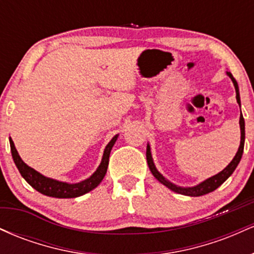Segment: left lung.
<instances>
[{
	"label": "left lung",
	"mask_w": 254,
	"mask_h": 254,
	"mask_svg": "<svg viewBox=\"0 0 254 254\" xmlns=\"http://www.w3.org/2000/svg\"><path fill=\"white\" fill-rule=\"evenodd\" d=\"M227 75L230 77V80L233 81L235 87V92H237V101L239 104V106H241V101H240V93H239V86L238 82L235 81V78L233 77V75L230 74V71H227ZM241 112V110H240ZM239 124H240V132H241V137H240V145H239V149L235 154V156L233 157L232 161L229 162V165L227 166L224 170H222L220 173L215 174L210 178H208L204 182L199 183L196 186H192V188H183V186H178L176 184L171 183L170 180H167L166 178L160 173L159 171L156 170L155 165H154L153 161V156H151V151H150V145L149 143L147 144V162L148 166H149V170L151 172L154 177L159 180L162 185H165L166 188H168L170 190L177 192V193L180 194H185V196H190V197H198V196H203V194L210 193V192L215 191L218 186H221L222 184L226 182L228 178L232 176L233 172L235 171V168L238 167L239 162H240L241 156H243L244 153V144H245V121L243 117V113H240V121H239Z\"/></svg>",
	"instance_id": "1"
}]
</instances>
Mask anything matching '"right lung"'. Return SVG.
<instances>
[{"label": "right lung", "mask_w": 254, "mask_h": 254, "mask_svg": "<svg viewBox=\"0 0 254 254\" xmlns=\"http://www.w3.org/2000/svg\"><path fill=\"white\" fill-rule=\"evenodd\" d=\"M118 136L119 135H116L109 142V144L106 145V148H105L104 150L103 159H101V162L97 168V171H95L89 178H87V179L75 184L60 182V180L52 179V178H48L43 176V174H40L39 172L33 170V168L30 167L28 165H26L25 162L22 161V159L20 157L19 153H17L15 145H14V142L11 138H9V143L14 164H15L22 178L30 184L34 190H37L38 192H40V193L49 197L75 198L82 196V194L87 193V192L92 191L93 189L97 188L99 184L103 182L105 174H106L107 172V167H109L110 153L111 150H112V147L115 145L116 141H117Z\"/></svg>", "instance_id": "add662e5"}]
</instances>
